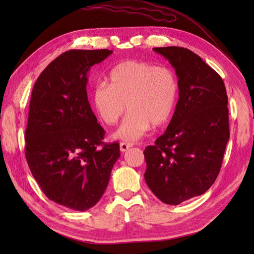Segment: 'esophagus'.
Masks as SVG:
<instances>
[{
    "label": "esophagus",
    "instance_id": "esophagus-1",
    "mask_svg": "<svg viewBox=\"0 0 254 254\" xmlns=\"http://www.w3.org/2000/svg\"><path fill=\"white\" fill-rule=\"evenodd\" d=\"M131 147H132V144H130V143H127V142H121V143H120V150H121L122 152L127 151V150L130 149Z\"/></svg>",
    "mask_w": 254,
    "mask_h": 254
}]
</instances>
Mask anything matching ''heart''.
<instances>
[{
  "label": "heart",
  "mask_w": 254,
  "mask_h": 254,
  "mask_svg": "<svg viewBox=\"0 0 254 254\" xmlns=\"http://www.w3.org/2000/svg\"><path fill=\"white\" fill-rule=\"evenodd\" d=\"M110 85L97 84L92 102L98 117L107 126L117 124L130 109L115 139L135 142L153 127H160L170 119L177 100L178 84L174 71L166 66L128 60L111 70Z\"/></svg>",
  "instance_id": "b5f03b06"
}]
</instances>
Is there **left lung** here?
I'll return each instance as SVG.
<instances>
[{"instance_id": "left-lung-1", "label": "left lung", "mask_w": 254, "mask_h": 254, "mask_svg": "<svg viewBox=\"0 0 254 254\" xmlns=\"http://www.w3.org/2000/svg\"><path fill=\"white\" fill-rule=\"evenodd\" d=\"M153 50L178 77L179 100L168 127L144 150L148 187L162 203L178 205L208 190L230 139L224 81L198 55L182 47Z\"/></svg>"}]
</instances>
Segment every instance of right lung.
<instances>
[{"label":"right lung","instance_id":"obj_1","mask_svg":"<svg viewBox=\"0 0 254 254\" xmlns=\"http://www.w3.org/2000/svg\"><path fill=\"white\" fill-rule=\"evenodd\" d=\"M112 50H69L38 77L30 101L25 158L50 200L74 210L98 203L120 158L118 142L103 144L105 131L87 100L91 67Z\"/></svg>","mask_w":254,"mask_h":254}]
</instances>
